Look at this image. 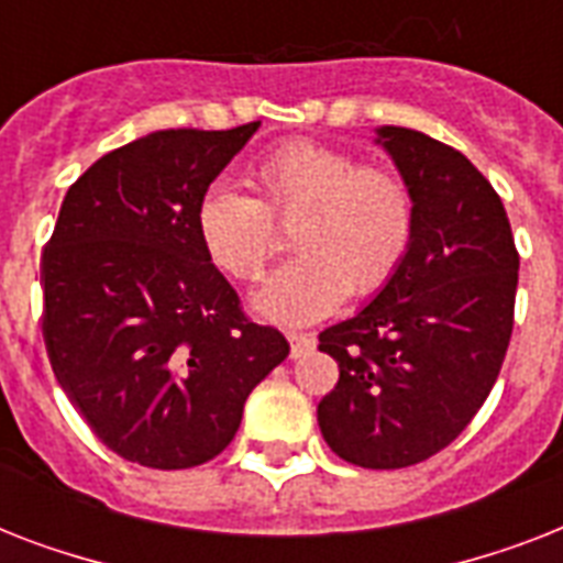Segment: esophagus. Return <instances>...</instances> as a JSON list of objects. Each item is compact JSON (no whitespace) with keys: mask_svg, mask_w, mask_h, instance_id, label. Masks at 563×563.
<instances>
[{"mask_svg":"<svg viewBox=\"0 0 563 563\" xmlns=\"http://www.w3.org/2000/svg\"><path fill=\"white\" fill-rule=\"evenodd\" d=\"M286 339L291 344V360H298L307 351H312V344H316V335L312 333H286Z\"/></svg>","mask_w":563,"mask_h":563,"instance_id":"34e87169","label":"esophagus"}]
</instances>
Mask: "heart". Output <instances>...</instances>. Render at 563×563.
Listing matches in <instances>:
<instances>
[{"label":"heart","instance_id":"b5f03b06","mask_svg":"<svg viewBox=\"0 0 563 563\" xmlns=\"http://www.w3.org/2000/svg\"><path fill=\"white\" fill-rule=\"evenodd\" d=\"M254 195L212 184L195 203V233L221 272L256 280L277 251L274 221L291 224L298 256L268 277L256 309L307 324L347 295L368 298L391 280L415 239V192L400 172L347 148L291 140L251 166Z\"/></svg>","mask_w":563,"mask_h":563}]
</instances>
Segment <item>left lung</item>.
I'll use <instances>...</instances> for the list:
<instances>
[{
    "label": "left lung",
    "mask_w": 563,
    "mask_h": 563,
    "mask_svg": "<svg viewBox=\"0 0 563 563\" xmlns=\"http://www.w3.org/2000/svg\"><path fill=\"white\" fill-rule=\"evenodd\" d=\"M415 192V239L368 307L318 335L339 383L318 427L371 471L427 462L488 400L515 330L520 254L497 189L462 152L411 128L379 140Z\"/></svg>",
    "instance_id": "left-lung-1"
}]
</instances>
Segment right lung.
I'll list each match as a JSON object with an SVG mask.
<instances>
[{
	"label": "right lung",
	"mask_w": 563,
	"mask_h": 563,
	"mask_svg": "<svg viewBox=\"0 0 563 563\" xmlns=\"http://www.w3.org/2000/svg\"><path fill=\"white\" fill-rule=\"evenodd\" d=\"M260 122L157 131L75 180L43 251V342L101 444L184 471L233 441L247 394L286 356L195 233V203Z\"/></svg>",
	"instance_id": "1"
}]
</instances>
